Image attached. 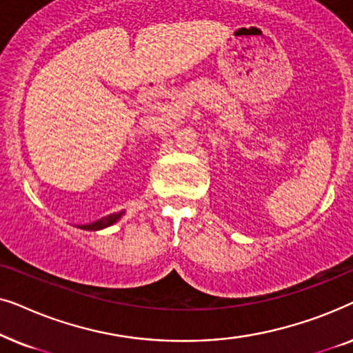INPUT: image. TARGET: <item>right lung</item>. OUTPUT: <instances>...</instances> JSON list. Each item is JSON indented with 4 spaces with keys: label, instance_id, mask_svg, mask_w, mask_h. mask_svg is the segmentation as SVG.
Returning a JSON list of instances; mask_svg holds the SVG:
<instances>
[{
    "label": "right lung",
    "instance_id": "add662e5",
    "mask_svg": "<svg viewBox=\"0 0 353 353\" xmlns=\"http://www.w3.org/2000/svg\"><path fill=\"white\" fill-rule=\"evenodd\" d=\"M120 215H122V214L108 215V216H104V219H101L98 221H93V223L83 225L81 228H83V230H103V228H105V226H110L112 223H115V221L120 219Z\"/></svg>",
    "mask_w": 353,
    "mask_h": 353
}]
</instances>
